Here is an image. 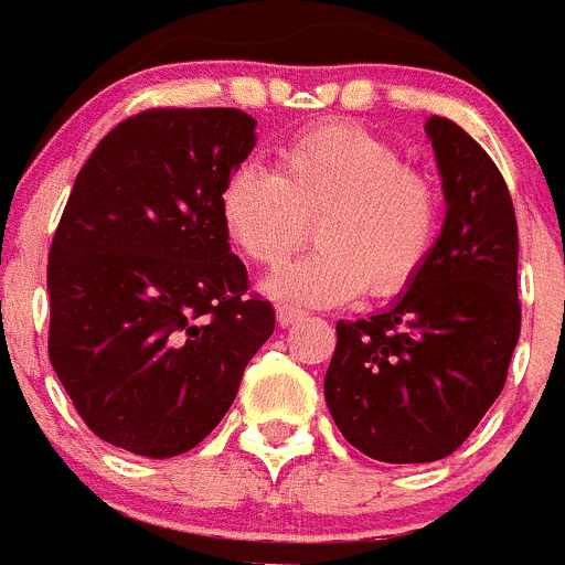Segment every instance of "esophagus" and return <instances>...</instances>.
Segmentation results:
<instances>
[{
    "instance_id": "obj_1",
    "label": "esophagus",
    "mask_w": 565,
    "mask_h": 565,
    "mask_svg": "<svg viewBox=\"0 0 565 565\" xmlns=\"http://www.w3.org/2000/svg\"><path fill=\"white\" fill-rule=\"evenodd\" d=\"M302 320V311H297V308H277V322L282 326V329H288V326H294V322Z\"/></svg>"
}]
</instances>
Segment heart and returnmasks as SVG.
Returning <instances> with one entry per match:
<instances>
[{
	"label": "heart",
	"instance_id": "obj_1",
	"mask_svg": "<svg viewBox=\"0 0 565 565\" xmlns=\"http://www.w3.org/2000/svg\"><path fill=\"white\" fill-rule=\"evenodd\" d=\"M231 243L274 268L317 228L311 257L265 279V294L291 306H345L365 291L394 297L420 277L437 239L440 202L431 182L392 142L360 125L331 122L279 151L277 173L243 162L220 191Z\"/></svg>",
	"mask_w": 565,
	"mask_h": 565
}]
</instances>
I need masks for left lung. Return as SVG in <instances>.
<instances>
[{
  "mask_svg": "<svg viewBox=\"0 0 565 565\" xmlns=\"http://www.w3.org/2000/svg\"><path fill=\"white\" fill-rule=\"evenodd\" d=\"M446 220L420 277L388 308L337 322L326 403L383 462H434L500 397L520 337L518 220L503 173L451 119L426 122Z\"/></svg>",
  "mask_w": 565,
  "mask_h": 565,
  "instance_id": "1",
  "label": "left lung"
}]
</instances>
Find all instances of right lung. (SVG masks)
<instances>
[{"label": "right lung", "instance_id": "right-lung-1", "mask_svg": "<svg viewBox=\"0 0 565 565\" xmlns=\"http://www.w3.org/2000/svg\"><path fill=\"white\" fill-rule=\"evenodd\" d=\"M257 145L236 108H153L76 173L47 257V354L96 437L142 457L200 446L274 334L220 191Z\"/></svg>", "mask_w": 565, "mask_h": 565}]
</instances>
